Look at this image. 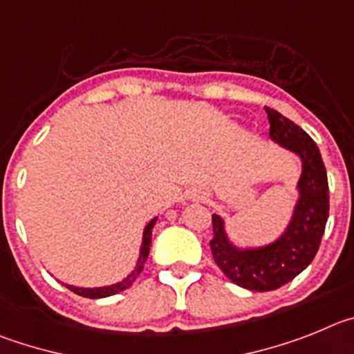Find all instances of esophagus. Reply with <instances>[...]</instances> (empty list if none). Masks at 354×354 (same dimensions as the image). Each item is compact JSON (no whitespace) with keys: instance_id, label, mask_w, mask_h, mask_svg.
Listing matches in <instances>:
<instances>
[{"instance_id":"obj_1","label":"esophagus","mask_w":354,"mask_h":354,"mask_svg":"<svg viewBox=\"0 0 354 354\" xmlns=\"http://www.w3.org/2000/svg\"><path fill=\"white\" fill-rule=\"evenodd\" d=\"M194 199H203V194H194Z\"/></svg>"}]
</instances>
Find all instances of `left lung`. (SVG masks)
<instances>
[{
	"label": "left lung",
	"mask_w": 354,
	"mask_h": 354,
	"mask_svg": "<svg viewBox=\"0 0 354 354\" xmlns=\"http://www.w3.org/2000/svg\"><path fill=\"white\" fill-rule=\"evenodd\" d=\"M270 139L301 160L295 209L277 240L259 247H238L225 231L221 215H213V259L231 282L248 291H273L300 275L317 254L328 221V178L319 148L301 127L275 109L264 107Z\"/></svg>",
	"instance_id": "8db88e82"
}]
</instances>
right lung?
I'll use <instances>...</instances> for the list:
<instances>
[{"mask_svg":"<svg viewBox=\"0 0 354 354\" xmlns=\"http://www.w3.org/2000/svg\"><path fill=\"white\" fill-rule=\"evenodd\" d=\"M155 224H157V216L151 218V221L146 224L145 231H142V243H141V250H139L138 263H136L132 272H130L122 282H116V284H111V286H102V288H77V286H68V284H66V288H68L70 291H74L75 295L84 296V298H106V296L118 295V292L129 289L130 286L133 284V280L141 275L142 268H145V263L146 259H148V254H149V245H151V231H153Z\"/></svg>","mask_w":354,"mask_h":354,"instance_id":"right-lung-1","label":"right lung"}]
</instances>
